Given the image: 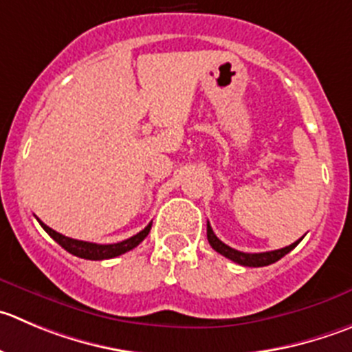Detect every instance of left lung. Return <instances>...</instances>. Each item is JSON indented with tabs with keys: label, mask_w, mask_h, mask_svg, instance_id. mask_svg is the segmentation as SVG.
Listing matches in <instances>:
<instances>
[{
	"label": "left lung",
	"mask_w": 352,
	"mask_h": 352,
	"mask_svg": "<svg viewBox=\"0 0 352 352\" xmlns=\"http://www.w3.org/2000/svg\"><path fill=\"white\" fill-rule=\"evenodd\" d=\"M207 240H209L210 247H212L216 252H219L221 256L228 257L232 259L233 263L240 264V266H250V267H261V266H270V264L276 263L278 259H282L285 254H289L290 250L296 249L297 243L300 242L302 239H299L297 242H294L292 245L283 247V249L278 250H271V252H257V254H249V252H240V250L232 249L230 245L221 242L216 235H214L212 228H210L209 221H207Z\"/></svg>",
	"instance_id": "1"
}]
</instances>
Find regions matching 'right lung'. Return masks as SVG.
<instances>
[{"label":"right lung","instance_id":"add662e5","mask_svg":"<svg viewBox=\"0 0 352 352\" xmlns=\"http://www.w3.org/2000/svg\"><path fill=\"white\" fill-rule=\"evenodd\" d=\"M39 221V219H38ZM39 224L43 226L46 233L55 240L58 245H62L67 252H70L72 256H78L81 259H89V261H102V259H112V257L120 256V254L128 252V250L135 249L136 245L145 240V236L150 233V228H152V223L146 224V228H143L142 232L133 235L131 239L122 240V242L117 243H107V245H102V243H93V242H82V240L69 239V236L62 235V233L55 232L50 226H46L43 221H39Z\"/></svg>","mask_w":352,"mask_h":352}]
</instances>
